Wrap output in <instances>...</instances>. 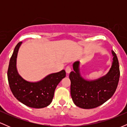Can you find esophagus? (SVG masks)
Masks as SVG:
<instances>
[{
	"instance_id": "34e87169",
	"label": "esophagus",
	"mask_w": 127,
	"mask_h": 127,
	"mask_svg": "<svg viewBox=\"0 0 127 127\" xmlns=\"http://www.w3.org/2000/svg\"><path fill=\"white\" fill-rule=\"evenodd\" d=\"M65 72H66L67 73H69L71 72V67L70 65H67L65 67Z\"/></svg>"
}]
</instances>
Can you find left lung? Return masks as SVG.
Segmentation results:
<instances>
[{
    "mask_svg": "<svg viewBox=\"0 0 127 127\" xmlns=\"http://www.w3.org/2000/svg\"><path fill=\"white\" fill-rule=\"evenodd\" d=\"M113 62L109 72L95 80L88 81L81 76L79 61L73 64L70 72V94L75 105L82 109H93L101 105L112 97L118 84L120 71L117 56L112 51Z\"/></svg>",
    "mask_w": 127,
    "mask_h": 127,
    "instance_id": "8db88e82",
    "label": "left lung"
}]
</instances>
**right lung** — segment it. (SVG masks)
<instances>
[{"label":"right lung","mask_w":127,"mask_h":127,"mask_svg":"<svg viewBox=\"0 0 127 127\" xmlns=\"http://www.w3.org/2000/svg\"><path fill=\"white\" fill-rule=\"evenodd\" d=\"M22 42L16 45L8 70V79L13 95L19 101L32 108H43L50 104L60 82L65 77L64 70L50 74L39 82L26 81L18 74L17 57Z\"/></svg>","instance_id":"obj_1"}]
</instances>
